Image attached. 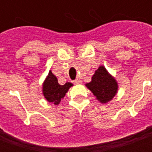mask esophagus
<instances>
[{
    "mask_svg": "<svg viewBox=\"0 0 152 152\" xmlns=\"http://www.w3.org/2000/svg\"><path fill=\"white\" fill-rule=\"evenodd\" d=\"M73 82L75 83V84H80V83H81V80L79 79H76L74 81H73Z\"/></svg>",
    "mask_w": 152,
    "mask_h": 152,
    "instance_id": "esophagus-1",
    "label": "esophagus"
}]
</instances>
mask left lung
I'll list each match as a JSON object with an SVG mask.
<instances>
[{
	"label": "left lung",
	"instance_id": "left-lung-1",
	"mask_svg": "<svg viewBox=\"0 0 152 152\" xmlns=\"http://www.w3.org/2000/svg\"><path fill=\"white\" fill-rule=\"evenodd\" d=\"M86 86L102 103L111 101L115 95L118 89L115 80L109 75L105 67L102 66H99L93 76L92 80L86 84Z\"/></svg>",
	"mask_w": 152,
	"mask_h": 152
}]
</instances>
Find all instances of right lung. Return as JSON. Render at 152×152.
Instances as JSON below:
<instances>
[{"instance_id":"1","label":"right lung","mask_w":152,"mask_h":152,"mask_svg":"<svg viewBox=\"0 0 152 152\" xmlns=\"http://www.w3.org/2000/svg\"><path fill=\"white\" fill-rule=\"evenodd\" d=\"M72 84L66 82L65 85L61 86L58 82L56 76L50 71L43 85V94L48 102H53L58 105L66 94Z\"/></svg>"}]
</instances>
